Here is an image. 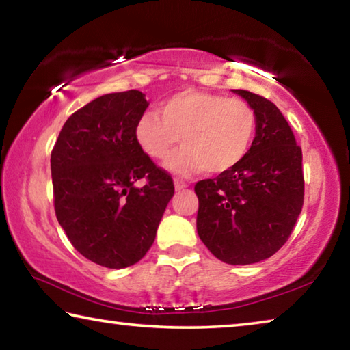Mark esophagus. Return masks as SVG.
Returning <instances> with one entry per match:
<instances>
[{
  "label": "esophagus",
  "instance_id": "34e87169",
  "mask_svg": "<svg viewBox=\"0 0 350 350\" xmlns=\"http://www.w3.org/2000/svg\"><path fill=\"white\" fill-rule=\"evenodd\" d=\"M188 185L183 180H179V179H176L174 180V188H176V191H180V189H185Z\"/></svg>",
  "mask_w": 350,
  "mask_h": 350
}]
</instances>
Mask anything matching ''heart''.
<instances>
[{
    "label": "heart",
    "mask_w": 350,
    "mask_h": 350,
    "mask_svg": "<svg viewBox=\"0 0 350 350\" xmlns=\"http://www.w3.org/2000/svg\"><path fill=\"white\" fill-rule=\"evenodd\" d=\"M159 112L139 118L134 137L152 161L167 159L182 140L165 163L176 174L228 173L247 157L256 134V114L241 98L189 88L168 97Z\"/></svg>",
    "instance_id": "heart-1"
}]
</instances>
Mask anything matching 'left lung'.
I'll list each match as a JSON object with an SVG mask.
<instances>
[{
  "mask_svg": "<svg viewBox=\"0 0 350 350\" xmlns=\"http://www.w3.org/2000/svg\"><path fill=\"white\" fill-rule=\"evenodd\" d=\"M232 91L256 114V135L238 167L194 185L196 227L217 259L247 265L270 258L292 234L304 204L303 151L275 103Z\"/></svg>",
  "mask_w": 350,
  "mask_h": 350,
  "instance_id": "8db88e82",
  "label": "left lung"
}]
</instances>
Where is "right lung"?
<instances>
[{
  "label": "right lung",
  "mask_w": 350,
  "mask_h": 350,
  "mask_svg": "<svg viewBox=\"0 0 350 350\" xmlns=\"http://www.w3.org/2000/svg\"><path fill=\"white\" fill-rule=\"evenodd\" d=\"M148 105L135 90L92 100L68 118L51 154L58 224L77 252L108 269L145 256L174 194L171 176L134 137Z\"/></svg>",
  "instance_id": "right-lung-1"
}]
</instances>
